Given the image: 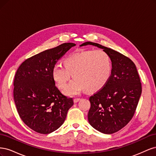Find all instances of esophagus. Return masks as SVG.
Masks as SVG:
<instances>
[{"label":"esophagus","mask_w":156,"mask_h":156,"mask_svg":"<svg viewBox=\"0 0 156 156\" xmlns=\"http://www.w3.org/2000/svg\"><path fill=\"white\" fill-rule=\"evenodd\" d=\"M80 100H81V98H75L73 100V101H74V103H77Z\"/></svg>","instance_id":"esophagus-1"}]
</instances>
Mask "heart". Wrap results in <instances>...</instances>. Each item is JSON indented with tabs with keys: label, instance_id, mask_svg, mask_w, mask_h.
<instances>
[{
	"label": "heart",
	"instance_id": "b5f03b06",
	"mask_svg": "<svg viewBox=\"0 0 156 156\" xmlns=\"http://www.w3.org/2000/svg\"><path fill=\"white\" fill-rule=\"evenodd\" d=\"M62 62L64 68L55 65L52 69V77L56 86L64 89L72 75L74 79L64 91L68 96L77 95L85 89L89 92L100 90L111 76V59L102 49L83 51L68 56Z\"/></svg>",
	"mask_w": 156,
	"mask_h": 156
}]
</instances>
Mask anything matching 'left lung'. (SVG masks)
<instances>
[{"label":"left lung","mask_w":156,"mask_h":156,"mask_svg":"<svg viewBox=\"0 0 156 156\" xmlns=\"http://www.w3.org/2000/svg\"><path fill=\"white\" fill-rule=\"evenodd\" d=\"M87 45L103 49L112 62L109 81L89 98L88 120L101 133H114L128 124L135 114L142 92L139 75L133 61L119 52L90 41L80 46Z\"/></svg>","instance_id":"left-lung-1"}]
</instances>
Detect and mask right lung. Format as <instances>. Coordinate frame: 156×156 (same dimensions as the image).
Segmentation results:
<instances>
[{
	"label": "right lung",
	"mask_w": 156,
	"mask_h": 156,
	"mask_svg": "<svg viewBox=\"0 0 156 156\" xmlns=\"http://www.w3.org/2000/svg\"><path fill=\"white\" fill-rule=\"evenodd\" d=\"M64 43L25 60L17 69L13 81V99L23 122L37 133L49 134L65 121L73 105L72 98L56 87L52 69L73 46Z\"/></svg>",
	"instance_id": "right-lung-1"
}]
</instances>
